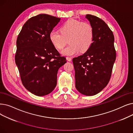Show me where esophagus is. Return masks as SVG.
Masks as SVG:
<instances>
[{
    "label": "esophagus",
    "mask_w": 133,
    "mask_h": 133,
    "mask_svg": "<svg viewBox=\"0 0 133 133\" xmlns=\"http://www.w3.org/2000/svg\"><path fill=\"white\" fill-rule=\"evenodd\" d=\"M66 59L68 61H71L72 60V58L71 57H66Z\"/></svg>",
    "instance_id": "obj_1"
}]
</instances>
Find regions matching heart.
Returning <instances> with one entry per match:
<instances>
[{
	"mask_svg": "<svg viewBox=\"0 0 133 133\" xmlns=\"http://www.w3.org/2000/svg\"><path fill=\"white\" fill-rule=\"evenodd\" d=\"M61 33L51 31L49 33V39L54 47L62 49L69 40L68 46L62 51V54L66 56L77 54L80 51L83 53L87 50L93 41L94 30L91 25L88 22L78 20L67 21L60 28Z\"/></svg>",
	"mask_w": 133,
	"mask_h": 133,
	"instance_id": "b5f03b06",
	"label": "heart"
}]
</instances>
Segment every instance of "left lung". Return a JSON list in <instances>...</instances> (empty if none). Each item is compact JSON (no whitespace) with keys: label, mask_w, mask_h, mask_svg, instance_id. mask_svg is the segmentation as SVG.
<instances>
[{"label":"left lung","mask_w":133,"mask_h":133,"mask_svg":"<svg viewBox=\"0 0 133 133\" xmlns=\"http://www.w3.org/2000/svg\"><path fill=\"white\" fill-rule=\"evenodd\" d=\"M94 30L93 41L82 55L74 57L76 88L85 96H94L108 85L116 54L112 31L102 19L86 15Z\"/></svg>","instance_id":"obj_1"}]
</instances>
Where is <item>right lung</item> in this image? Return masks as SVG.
Returning a JSON list of instances; mask_svg holds the SVG:
<instances>
[{
    "mask_svg": "<svg viewBox=\"0 0 133 133\" xmlns=\"http://www.w3.org/2000/svg\"><path fill=\"white\" fill-rule=\"evenodd\" d=\"M60 19L47 14L32 17L23 26L17 39L15 62L22 84L37 96L48 95L54 90L57 71L67 62L49 37Z\"/></svg>",
    "mask_w": 133,
    "mask_h": 133,
    "instance_id": "add662e5",
    "label": "right lung"
}]
</instances>
